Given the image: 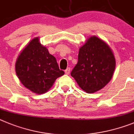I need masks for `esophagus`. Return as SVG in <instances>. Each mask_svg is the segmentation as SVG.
I'll list each match as a JSON object with an SVG mask.
<instances>
[{
  "label": "esophagus",
  "mask_w": 134,
  "mask_h": 134,
  "mask_svg": "<svg viewBox=\"0 0 134 134\" xmlns=\"http://www.w3.org/2000/svg\"><path fill=\"white\" fill-rule=\"evenodd\" d=\"M70 71H71V69H70L69 67H68V68H67V69H65V73L66 75H69Z\"/></svg>",
  "instance_id": "obj_1"
}]
</instances>
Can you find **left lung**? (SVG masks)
I'll list each match as a JSON object with an SVG mask.
<instances>
[{
	"label": "left lung",
	"instance_id": "8db88e82",
	"mask_svg": "<svg viewBox=\"0 0 134 134\" xmlns=\"http://www.w3.org/2000/svg\"><path fill=\"white\" fill-rule=\"evenodd\" d=\"M115 59L110 47L96 36H91L79 48L78 62L71 75L86 93L102 90L111 79Z\"/></svg>",
	"mask_w": 134,
	"mask_h": 134
}]
</instances>
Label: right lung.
<instances>
[{
	"mask_svg": "<svg viewBox=\"0 0 134 134\" xmlns=\"http://www.w3.org/2000/svg\"><path fill=\"white\" fill-rule=\"evenodd\" d=\"M15 71L21 83L38 95L47 92L55 80L65 73L38 37L30 41L20 53L15 63Z\"/></svg>",
	"mask_w": 134,
	"mask_h": 134,
	"instance_id": "right-lung-1",
	"label": "right lung"
}]
</instances>
